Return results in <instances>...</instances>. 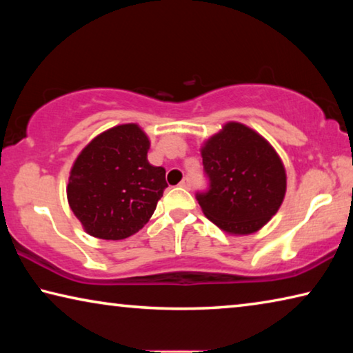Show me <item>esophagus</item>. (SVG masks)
Segmentation results:
<instances>
[{
    "label": "esophagus",
    "instance_id": "obj_1",
    "mask_svg": "<svg viewBox=\"0 0 353 353\" xmlns=\"http://www.w3.org/2000/svg\"><path fill=\"white\" fill-rule=\"evenodd\" d=\"M181 187H182V188H187V190L191 188V182H190L188 177H183V179H182V181H181Z\"/></svg>",
    "mask_w": 353,
    "mask_h": 353
}]
</instances>
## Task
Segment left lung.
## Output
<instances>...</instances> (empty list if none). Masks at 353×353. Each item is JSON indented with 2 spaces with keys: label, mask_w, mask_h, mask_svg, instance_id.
<instances>
[{
  "label": "left lung",
  "mask_w": 353,
  "mask_h": 353,
  "mask_svg": "<svg viewBox=\"0 0 353 353\" xmlns=\"http://www.w3.org/2000/svg\"><path fill=\"white\" fill-rule=\"evenodd\" d=\"M208 188L196 199L205 216L232 235L261 229L282 205L286 172L274 148L241 123H227L201 149Z\"/></svg>",
  "instance_id": "obj_1"
}]
</instances>
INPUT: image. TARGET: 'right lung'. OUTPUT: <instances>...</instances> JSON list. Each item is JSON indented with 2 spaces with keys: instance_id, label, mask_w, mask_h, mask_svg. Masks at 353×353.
I'll return each mask as SVG.
<instances>
[{
  "instance_id": "right-lung-1",
  "label": "right lung",
  "mask_w": 353,
  "mask_h": 353,
  "mask_svg": "<svg viewBox=\"0 0 353 353\" xmlns=\"http://www.w3.org/2000/svg\"><path fill=\"white\" fill-rule=\"evenodd\" d=\"M149 145L137 124H121L94 137L77 155L67 196L87 234L124 240L152 216L168 183L165 168L148 162Z\"/></svg>"
}]
</instances>
